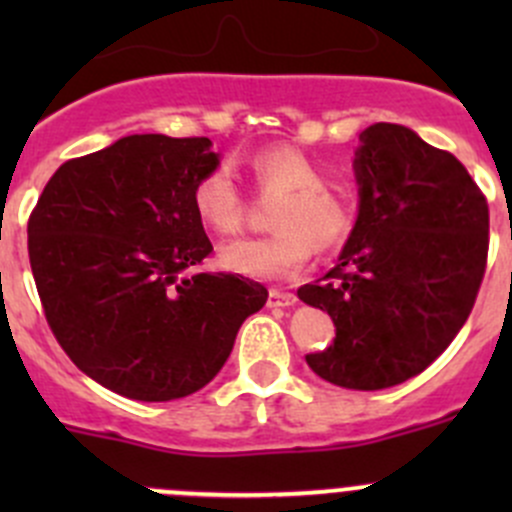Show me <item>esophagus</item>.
<instances>
[{
	"instance_id": "34e87169",
	"label": "esophagus",
	"mask_w": 512,
	"mask_h": 512,
	"mask_svg": "<svg viewBox=\"0 0 512 512\" xmlns=\"http://www.w3.org/2000/svg\"><path fill=\"white\" fill-rule=\"evenodd\" d=\"M294 302H297V294L285 292V289H270V297H267L270 307H292Z\"/></svg>"
}]
</instances>
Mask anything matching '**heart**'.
I'll list each match as a JSON object with an SVG mask.
<instances>
[{
    "label": "heart",
    "instance_id": "heart-1",
    "mask_svg": "<svg viewBox=\"0 0 512 512\" xmlns=\"http://www.w3.org/2000/svg\"><path fill=\"white\" fill-rule=\"evenodd\" d=\"M250 170L257 190L280 193L265 237H240L223 245L220 262L232 272L257 280L294 275L317 250H332L352 232L356 205L352 195L327 183V170L292 146H272L252 153ZM193 208L210 230L230 235L242 225L245 198L227 165H215L198 178Z\"/></svg>",
    "mask_w": 512,
    "mask_h": 512
}]
</instances>
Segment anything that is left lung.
I'll use <instances>...</instances> for the list:
<instances>
[{
	"mask_svg": "<svg viewBox=\"0 0 512 512\" xmlns=\"http://www.w3.org/2000/svg\"><path fill=\"white\" fill-rule=\"evenodd\" d=\"M359 141V218L337 267L297 294L337 327L309 369L376 391L421 374L466 324L488 262V200L461 160L411 128L374 123Z\"/></svg>",
	"mask_w": 512,
	"mask_h": 512,
	"instance_id": "left-lung-1",
	"label": "left lung"
}]
</instances>
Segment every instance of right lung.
Returning a JSON list of instances; mask_svg holds the SVG:
<instances>
[{
  "label": "right lung",
  "instance_id": "1",
  "mask_svg": "<svg viewBox=\"0 0 512 512\" xmlns=\"http://www.w3.org/2000/svg\"><path fill=\"white\" fill-rule=\"evenodd\" d=\"M210 138L126 136L71 158L29 215L44 317L69 359L106 389L173 401L215 379L267 289L195 272L213 252L193 188L218 165Z\"/></svg>",
  "mask_w": 512,
  "mask_h": 512
}]
</instances>
